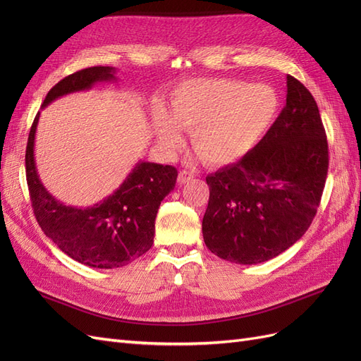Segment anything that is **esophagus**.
Listing matches in <instances>:
<instances>
[{
	"label": "esophagus",
	"mask_w": 361,
	"mask_h": 361,
	"mask_svg": "<svg viewBox=\"0 0 361 361\" xmlns=\"http://www.w3.org/2000/svg\"><path fill=\"white\" fill-rule=\"evenodd\" d=\"M192 178H194V173L187 171V170H182V171L179 173V176H178V182H179V185H183V183L190 182Z\"/></svg>",
	"instance_id": "esophagus-1"
}]
</instances>
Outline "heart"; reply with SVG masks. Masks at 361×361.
Segmentation results:
<instances>
[{
  "mask_svg": "<svg viewBox=\"0 0 361 361\" xmlns=\"http://www.w3.org/2000/svg\"><path fill=\"white\" fill-rule=\"evenodd\" d=\"M280 108L267 84L231 78H197L174 89L169 114L155 113V133L167 155L182 145L179 129L191 133V146L212 166H227L253 150L274 125Z\"/></svg>",
  "mask_w": 361,
  "mask_h": 361,
  "instance_id": "heart-1",
  "label": "heart"
}]
</instances>
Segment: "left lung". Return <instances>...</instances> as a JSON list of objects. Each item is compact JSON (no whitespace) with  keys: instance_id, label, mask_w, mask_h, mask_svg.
Here are the masks:
<instances>
[{"instance_id":"1","label":"left lung","mask_w":361,"mask_h":361,"mask_svg":"<svg viewBox=\"0 0 361 361\" xmlns=\"http://www.w3.org/2000/svg\"><path fill=\"white\" fill-rule=\"evenodd\" d=\"M326 171L329 145L318 105L288 75L286 105L267 135L243 159L206 178V247L239 265L279 256L310 227Z\"/></svg>"}]
</instances>
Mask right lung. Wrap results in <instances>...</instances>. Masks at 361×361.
I'll return each instance as SVG.
<instances>
[{
	"label": "right lung",
	"mask_w": 361,
	"mask_h": 361,
	"mask_svg": "<svg viewBox=\"0 0 361 361\" xmlns=\"http://www.w3.org/2000/svg\"><path fill=\"white\" fill-rule=\"evenodd\" d=\"M116 68L94 66L63 78L48 92L42 108L61 96L116 81ZM37 113L25 152L27 183L36 220L64 255L87 267L111 269L143 256L154 244L159 204L176 185L178 170L138 161L122 185L102 202L76 207L64 204L43 187L35 159Z\"/></svg>",
	"instance_id": "1"
}]
</instances>
